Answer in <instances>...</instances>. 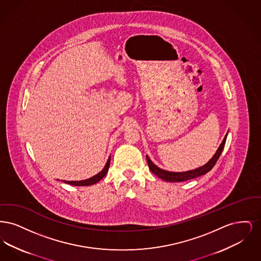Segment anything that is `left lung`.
<instances>
[{"instance_id":"left-lung-1","label":"left lung","mask_w":261,"mask_h":261,"mask_svg":"<svg viewBox=\"0 0 261 261\" xmlns=\"http://www.w3.org/2000/svg\"><path fill=\"white\" fill-rule=\"evenodd\" d=\"M227 135H228V132L226 133L222 143L220 144V146L218 147L216 152L214 153V155L211 158V160L206 162L204 165L199 166V167L196 168V169L188 170V171H184V172H171V171H167V170H164V169L160 168L159 166H156L153 162L150 161L149 156L146 155L147 162H148V164H149V169H150V171L152 173L156 175L159 178H161V179L166 181V182H184V181H187V180L198 178V177L201 176V175H204V174L210 172L211 169H212V167L215 165V163L218 161V159H219V156H220V154H221V152L223 150L224 146H225V143H226V139H227Z\"/></svg>"}]
</instances>
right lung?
I'll return each instance as SVG.
<instances>
[{
  "label": "right lung",
  "instance_id": "add662e5",
  "mask_svg": "<svg viewBox=\"0 0 261 261\" xmlns=\"http://www.w3.org/2000/svg\"><path fill=\"white\" fill-rule=\"evenodd\" d=\"M110 164H111V156L109 158L108 162L106 163L105 167L102 168V170L99 172L98 174H96L95 176L86 179V180H80V181H65L63 180L62 182L66 183V184H69V185H72V186H90V185H94L96 183H98L99 181H100L107 173L109 171V168H110ZM59 180V179H58Z\"/></svg>",
  "mask_w": 261,
  "mask_h": 261
}]
</instances>
